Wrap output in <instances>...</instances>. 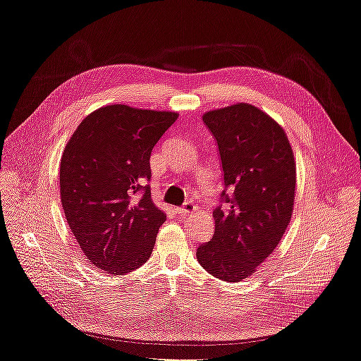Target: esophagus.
Returning <instances> with one entry per match:
<instances>
[{
  "label": "esophagus",
  "mask_w": 361,
  "mask_h": 361,
  "mask_svg": "<svg viewBox=\"0 0 361 361\" xmlns=\"http://www.w3.org/2000/svg\"><path fill=\"white\" fill-rule=\"evenodd\" d=\"M195 207H197V206H195L191 202H188V203H185L182 207H178V214L180 216H187V215H190V214H192L195 211Z\"/></svg>",
  "instance_id": "1"
}]
</instances>
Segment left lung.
I'll return each mask as SVG.
<instances>
[{
	"mask_svg": "<svg viewBox=\"0 0 361 361\" xmlns=\"http://www.w3.org/2000/svg\"><path fill=\"white\" fill-rule=\"evenodd\" d=\"M216 140L227 207H216L215 232L197 250L199 264L216 279L241 281L279 245L290 223L297 164L281 125L251 104L203 114Z\"/></svg>",
	"mask_w": 361,
	"mask_h": 361,
	"instance_id": "1",
	"label": "left lung"
}]
</instances>
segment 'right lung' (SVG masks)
Segmentation results:
<instances>
[{"label":"right lung","mask_w":361,"mask_h":361,"mask_svg":"<svg viewBox=\"0 0 361 361\" xmlns=\"http://www.w3.org/2000/svg\"><path fill=\"white\" fill-rule=\"evenodd\" d=\"M179 113L105 105L75 129L60 159V199L89 264L123 276L150 257L166 214L152 200L150 154Z\"/></svg>","instance_id":"right-lung-1"}]
</instances>
